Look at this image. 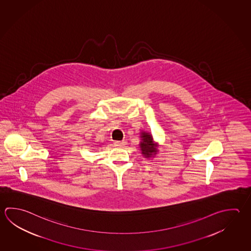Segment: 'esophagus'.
I'll return each instance as SVG.
<instances>
[{
    "label": "esophagus",
    "mask_w": 251,
    "mask_h": 251,
    "mask_svg": "<svg viewBox=\"0 0 251 251\" xmlns=\"http://www.w3.org/2000/svg\"><path fill=\"white\" fill-rule=\"evenodd\" d=\"M115 146L117 147H125L126 145V141H117V142H114Z\"/></svg>",
    "instance_id": "1"
}]
</instances>
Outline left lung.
Masks as SVG:
<instances>
[{
  "label": "left lung",
  "instance_id": "left-lung-1",
  "mask_svg": "<svg viewBox=\"0 0 251 251\" xmlns=\"http://www.w3.org/2000/svg\"><path fill=\"white\" fill-rule=\"evenodd\" d=\"M142 142H141V151H142V153L145 156H151L154 155L153 153L156 152V151L154 148V144H153V140H152V136L149 132H142Z\"/></svg>",
  "mask_w": 251,
  "mask_h": 251
}]
</instances>
